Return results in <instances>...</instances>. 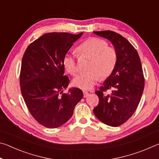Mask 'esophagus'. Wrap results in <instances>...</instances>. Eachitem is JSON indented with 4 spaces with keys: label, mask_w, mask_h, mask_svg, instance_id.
<instances>
[{
    "label": "esophagus",
    "mask_w": 159,
    "mask_h": 159,
    "mask_svg": "<svg viewBox=\"0 0 159 159\" xmlns=\"http://www.w3.org/2000/svg\"><path fill=\"white\" fill-rule=\"evenodd\" d=\"M88 95H89V93L88 91H83V97L84 98H87Z\"/></svg>",
    "instance_id": "1"
}]
</instances>
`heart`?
I'll use <instances>...</instances> for the list:
<instances>
[{"instance_id": "b5f03b06", "label": "heart", "mask_w": 159, "mask_h": 159, "mask_svg": "<svg viewBox=\"0 0 159 159\" xmlns=\"http://www.w3.org/2000/svg\"><path fill=\"white\" fill-rule=\"evenodd\" d=\"M80 57L90 58L88 65L89 71L82 73L75 78L74 85L81 89L92 88L101 79H106L111 75L118 61V53L113 47L108 46V43L98 38H90L82 43L76 49ZM63 65L66 71L75 76L79 71L76 56L67 53L63 59Z\"/></svg>"}]
</instances>
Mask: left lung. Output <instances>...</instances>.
I'll return each instance as SVG.
<instances>
[{
	"mask_svg": "<svg viewBox=\"0 0 159 159\" xmlns=\"http://www.w3.org/2000/svg\"><path fill=\"white\" fill-rule=\"evenodd\" d=\"M108 39L117 51L118 61L113 73L95 94L99 104L93 112L98 119L112 127L127 121L135 111L144 88L140 58L127 39L111 31H94ZM107 89H111L109 94Z\"/></svg>",
	"mask_w": 159,
	"mask_h": 159,
	"instance_id": "obj_1",
	"label": "left lung"
}]
</instances>
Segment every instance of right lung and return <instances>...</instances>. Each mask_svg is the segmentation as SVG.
<instances>
[{
    "label": "right lung",
    "instance_id": "right-lung-1",
    "mask_svg": "<svg viewBox=\"0 0 159 159\" xmlns=\"http://www.w3.org/2000/svg\"><path fill=\"white\" fill-rule=\"evenodd\" d=\"M82 35L83 32L45 34L31 43L23 55L21 95L32 116L46 128H56L68 121L83 97L77 88L62 93L69 83L64 75V57Z\"/></svg>",
    "mask_w": 159,
    "mask_h": 159
}]
</instances>
